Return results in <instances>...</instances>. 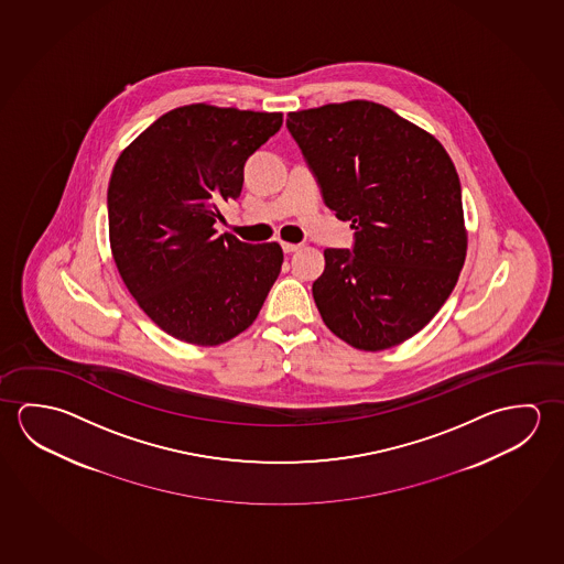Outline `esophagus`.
<instances>
[{"instance_id": "1", "label": "esophagus", "mask_w": 564, "mask_h": 564, "mask_svg": "<svg viewBox=\"0 0 564 564\" xmlns=\"http://www.w3.org/2000/svg\"><path fill=\"white\" fill-rule=\"evenodd\" d=\"M281 248H283L285 253H295V251L301 250L299 243H289V241H281Z\"/></svg>"}]
</instances>
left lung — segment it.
<instances>
[{
  "mask_svg": "<svg viewBox=\"0 0 564 564\" xmlns=\"http://www.w3.org/2000/svg\"><path fill=\"white\" fill-rule=\"evenodd\" d=\"M303 151L354 248L324 250L313 283L324 324L354 348L378 351L415 336L453 293L466 258L462 188L443 145L368 100L291 111Z\"/></svg>",
  "mask_w": 564,
  "mask_h": 564,
  "instance_id": "1",
  "label": "left lung"
}]
</instances>
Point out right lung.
I'll return each mask as SVG.
<instances>
[{
    "label": "right lung",
    "mask_w": 564,
    "mask_h": 564,
    "mask_svg": "<svg viewBox=\"0 0 564 564\" xmlns=\"http://www.w3.org/2000/svg\"><path fill=\"white\" fill-rule=\"evenodd\" d=\"M283 113L191 104L166 111L121 153L108 186L111 256L161 330L218 346L258 318L283 263L279 243L218 236L243 165Z\"/></svg>",
    "instance_id": "obj_1"
}]
</instances>
